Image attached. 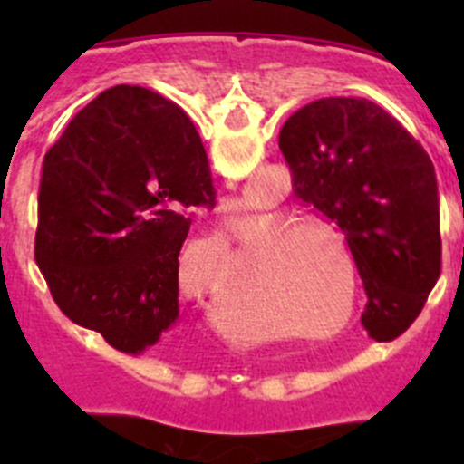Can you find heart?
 Segmentation results:
<instances>
[{"label":"heart","instance_id":"b5f03b06","mask_svg":"<svg viewBox=\"0 0 464 464\" xmlns=\"http://www.w3.org/2000/svg\"><path fill=\"white\" fill-rule=\"evenodd\" d=\"M227 237L241 253L256 246L253 276L293 311L299 325L330 327L339 315L337 327L353 321L358 274L337 229L321 220H299L283 208H269L227 225ZM227 237L216 229L195 239L183 253L181 267L204 265L229 272L235 267V253Z\"/></svg>","mask_w":464,"mask_h":464}]
</instances>
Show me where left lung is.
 Segmentation results:
<instances>
[{
  "label": "left lung",
  "instance_id": "left-lung-1",
  "mask_svg": "<svg viewBox=\"0 0 464 464\" xmlns=\"http://www.w3.org/2000/svg\"><path fill=\"white\" fill-rule=\"evenodd\" d=\"M295 195L346 239L362 278L364 330L400 337L441 272L440 190L432 160L381 106L325 97L295 111L278 137Z\"/></svg>",
  "mask_w": 464,
  "mask_h": 464
}]
</instances>
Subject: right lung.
<instances>
[{
	"mask_svg": "<svg viewBox=\"0 0 464 464\" xmlns=\"http://www.w3.org/2000/svg\"><path fill=\"white\" fill-rule=\"evenodd\" d=\"M199 207L216 188L190 118L139 85L94 97L44 158L34 257L55 304L121 353L158 346Z\"/></svg>",
	"mask_w": 464,
	"mask_h": 464,
	"instance_id": "obj_1",
	"label": "right lung"
}]
</instances>
